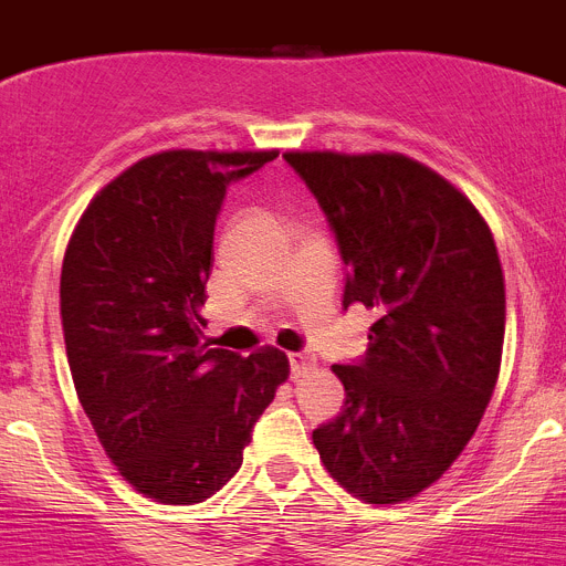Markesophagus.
Masks as SVG:
<instances>
[{"instance_id": "34e87169", "label": "esophagus", "mask_w": 566, "mask_h": 566, "mask_svg": "<svg viewBox=\"0 0 566 566\" xmlns=\"http://www.w3.org/2000/svg\"><path fill=\"white\" fill-rule=\"evenodd\" d=\"M312 365H314L312 354H306V352L289 354V368H292V377H294V379H297L300 374H306L308 368H312Z\"/></svg>"}]
</instances>
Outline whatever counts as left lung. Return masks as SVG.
Masks as SVG:
<instances>
[{
  "label": "left lung",
  "instance_id": "8db88e82",
  "mask_svg": "<svg viewBox=\"0 0 566 566\" xmlns=\"http://www.w3.org/2000/svg\"><path fill=\"white\" fill-rule=\"evenodd\" d=\"M345 266L343 308H374L368 352L334 365L345 402L312 439L326 470L371 504L437 482L496 388L504 277L473 203L397 153H286Z\"/></svg>",
  "mask_w": 566,
  "mask_h": 566
}]
</instances>
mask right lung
I'll use <instances>...</instances> for the list:
<instances>
[{"label": "right lung", "instance_id": "right-lung-1", "mask_svg": "<svg viewBox=\"0 0 566 566\" xmlns=\"http://www.w3.org/2000/svg\"><path fill=\"white\" fill-rule=\"evenodd\" d=\"M274 158L277 149L149 155L93 198L64 252L76 394L107 457L158 502L195 504L221 490L289 377L274 348H209L198 314L229 184Z\"/></svg>", "mask_w": 566, "mask_h": 566}]
</instances>
